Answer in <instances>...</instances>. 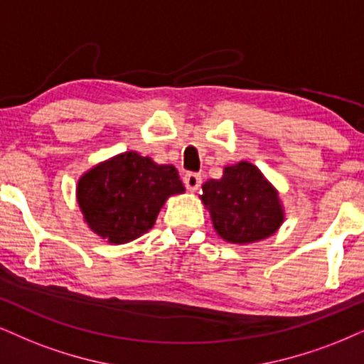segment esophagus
<instances>
[{"label":"esophagus","instance_id":"1","mask_svg":"<svg viewBox=\"0 0 364 364\" xmlns=\"http://www.w3.org/2000/svg\"><path fill=\"white\" fill-rule=\"evenodd\" d=\"M200 183H203V177H200V173L189 172L183 175V186L187 187V191L196 192L200 187Z\"/></svg>","mask_w":364,"mask_h":364}]
</instances>
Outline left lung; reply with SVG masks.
I'll return each mask as SVG.
<instances>
[{"label":"left lung","mask_w":364,"mask_h":364,"mask_svg":"<svg viewBox=\"0 0 364 364\" xmlns=\"http://www.w3.org/2000/svg\"><path fill=\"white\" fill-rule=\"evenodd\" d=\"M203 191L200 199L209 209L214 230L230 243L264 240L284 221L277 191L258 167L248 161L226 167L223 177L219 181L210 178Z\"/></svg>","instance_id":"1"}]
</instances>
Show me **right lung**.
I'll return each instance as SVG.
<instances>
[{
  "mask_svg": "<svg viewBox=\"0 0 364 364\" xmlns=\"http://www.w3.org/2000/svg\"><path fill=\"white\" fill-rule=\"evenodd\" d=\"M183 191L172 165L124 151L80 177L77 203L96 235L123 245L151 230L167 197Z\"/></svg>",
  "mask_w": 364,
  "mask_h": 364,
  "instance_id": "obj_1",
  "label": "right lung"
}]
</instances>
